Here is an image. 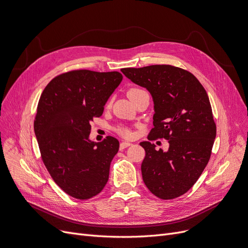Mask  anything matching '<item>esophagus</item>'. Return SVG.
<instances>
[{
  "instance_id": "34e87169",
  "label": "esophagus",
  "mask_w": 248,
  "mask_h": 248,
  "mask_svg": "<svg viewBox=\"0 0 248 248\" xmlns=\"http://www.w3.org/2000/svg\"><path fill=\"white\" fill-rule=\"evenodd\" d=\"M130 145H131L130 142L123 141V142L120 143V150H124V148H126V147H128V146H130Z\"/></svg>"
}]
</instances>
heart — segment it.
<instances>
[{"instance_id": "b5f03b06", "label": "heart", "mask_w": 248, "mask_h": 248, "mask_svg": "<svg viewBox=\"0 0 248 248\" xmlns=\"http://www.w3.org/2000/svg\"><path fill=\"white\" fill-rule=\"evenodd\" d=\"M142 93H145V92L142 91V90H140V88L133 87V88H130V90L128 91L127 94H128V96H129L130 100L132 101L133 98H135L137 95H140V94ZM117 132H118L119 134H120L121 136L126 137V138L131 136V131H130L129 129H128L127 127H118V128H117Z\"/></svg>"}]
</instances>
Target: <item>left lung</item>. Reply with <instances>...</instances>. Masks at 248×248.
Instances as JSON below:
<instances>
[{
  "instance_id": "obj_1",
  "label": "left lung",
  "mask_w": 248,
  "mask_h": 248,
  "mask_svg": "<svg viewBox=\"0 0 248 248\" xmlns=\"http://www.w3.org/2000/svg\"><path fill=\"white\" fill-rule=\"evenodd\" d=\"M123 74L145 87L154 101V128L148 140L165 138L169 150L142 141V179L153 194L173 200L199 179L211 157L217 134L209 96L189 71L171 65L124 68Z\"/></svg>"
}]
</instances>
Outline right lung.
Returning a JSON list of instances; mask_svg holds the SVG:
<instances>
[{
  "label": "right lung",
  "mask_w": 248,
  "mask_h": 248,
  "mask_svg": "<svg viewBox=\"0 0 248 248\" xmlns=\"http://www.w3.org/2000/svg\"><path fill=\"white\" fill-rule=\"evenodd\" d=\"M122 79L117 71H69L53 78L39 98L34 132L42 160L56 184L74 199H92L108 180L119 141L113 136L91 141V122L103 115Z\"/></svg>",
  "instance_id": "right-lung-1"
}]
</instances>
